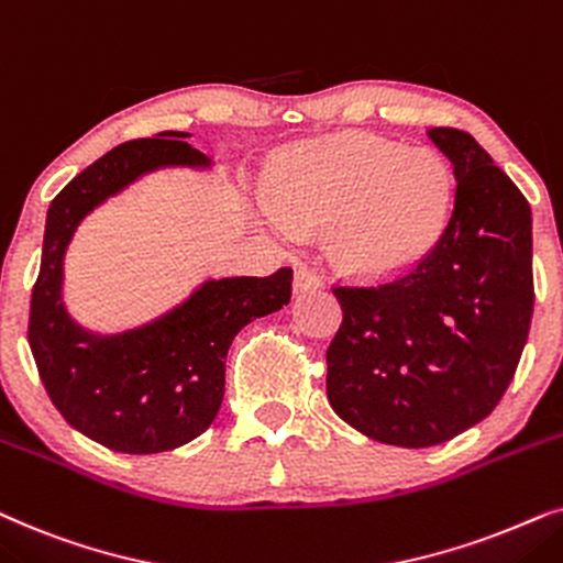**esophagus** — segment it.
I'll return each mask as SVG.
<instances>
[{
    "label": "esophagus",
    "mask_w": 563,
    "mask_h": 563,
    "mask_svg": "<svg viewBox=\"0 0 563 563\" xmlns=\"http://www.w3.org/2000/svg\"><path fill=\"white\" fill-rule=\"evenodd\" d=\"M321 288V277L317 273H311V269H296L294 275V294L296 296H303V294H311V290H319Z\"/></svg>",
    "instance_id": "obj_1"
}]
</instances>
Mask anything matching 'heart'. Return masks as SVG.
<instances>
[{
    "label": "heart",
    "mask_w": 563,
    "mask_h": 563,
    "mask_svg": "<svg viewBox=\"0 0 563 563\" xmlns=\"http://www.w3.org/2000/svg\"><path fill=\"white\" fill-rule=\"evenodd\" d=\"M262 221L283 242L329 234V252L355 275H386L417 262L443 234L453 175L430 146L347 133L306 144L277 162Z\"/></svg>",
    "instance_id": "obj_1"
}]
</instances>
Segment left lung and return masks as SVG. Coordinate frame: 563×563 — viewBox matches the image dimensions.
Masks as SVG:
<instances>
[{
  "instance_id": "left-lung-1",
  "label": "left lung",
  "mask_w": 563,
  "mask_h": 563,
  "mask_svg": "<svg viewBox=\"0 0 563 563\" xmlns=\"http://www.w3.org/2000/svg\"><path fill=\"white\" fill-rule=\"evenodd\" d=\"M427 136L453 164L455 206L438 244L399 280L336 288L342 327L327 396L357 432L430 448L482 422L520 363L533 317V216L466 131Z\"/></svg>"
}]
</instances>
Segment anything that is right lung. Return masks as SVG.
Instances as JSON below:
<instances>
[{
  "label": "right lung",
  "instance_id": "obj_1",
  "mask_svg": "<svg viewBox=\"0 0 563 563\" xmlns=\"http://www.w3.org/2000/svg\"><path fill=\"white\" fill-rule=\"evenodd\" d=\"M185 131L129 141L79 172L46 216L41 275L30 301L27 340L43 386L74 430L110 451H175L213 424L223 401L227 355L250 321L290 301L294 269L269 277H208L159 317L115 334L71 319L64 260L79 223L159 169L211 172Z\"/></svg>",
  "mask_w": 563,
  "mask_h": 563
}]
</instances>
